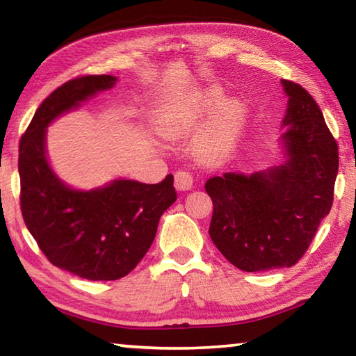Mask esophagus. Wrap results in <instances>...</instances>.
<instances>
[{
  "label": "esophagus",
  "mask_w": 356,
  "mask_h": 356,
  "mask_svg": "<svg viewBox=\"0 0 356 356\" xmlns=\"http://www.w3.org/2000/svg\"><path fill=\"white\" fill-rule=\"evenodd\" d=\"M174 186H176L179 191L191 190V186H193L191 174L186 171H177L176 174H174Z\"/></svg>",
  "instance_id": "obj_1"
}]
</instances>
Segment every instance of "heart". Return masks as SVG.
<instances>
[{"label": "heart", "mask_w": 356, "mask_h": 356, "mask_svg": "<svg viewBox=\"0 0 356 356\" xmlns=\"http://www.w3.org/2000/svg\"><path fill=\"white\" fill-rule=\"evenodd\" d=\"M225 95L216 88L206 89L200 97L182 108L160 125V134L171 141L196 134L207 124L209 118L218 108ZM243 110L237 102H225L204 129L195 144V155L201 163L213 166L221 163L232 152L243 127Z\"/></svg>", "instance_id": "heart-1"}]
</instances>
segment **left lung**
Masks as SVG:
<instances>
[{"mask_svg":"<svg viewBox=\"0 0 356 356\" xmlns=\"http://www.w3.org/2000/svg\"><path fill=\"white\" fill-rule=\"evenodd\" d=\"M287 95L280 144L284 163L251 174L207 180L213 215L209 234L243 272L292 267L330 213L337 176V144L311 94L281 80Z\"/></svg>","mask_w":356,"mask_h":356,"instance_id":"left-lung-1","label":"left lung"}]
</instances>
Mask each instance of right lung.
I'll return each mask as SVG.
<instances>
[{
	"mask_svg": "<svg viewBox=\"0 0 356 356\" xmlns=\"http://www.w3.org/2000/svg\"><path fill=\"white\" fill-rule=\"evenodd\" d=\"M116 83L113 75H88L63 84L42 102L20 141V204L28 231L53 265L91 281L129 275L152 245L161 215L177 200L172 174L160 184L114 179L78 190L53 171L48 125Z\"/></svg>",
	"mask_w": 356,
	"mask_h": 356,
	"instance_id": "obj_1",
	"label": "right lung"
}]
</instances>
